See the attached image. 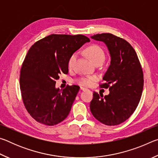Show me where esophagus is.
Here are the masks:
<instances>
[{"label":"esophagus","instance_id":"1","mask_svg":"<svg viewBox=\"0 0 158 158\" xmlns=\"http://www.w3.org/2000/svg\"><path fill=\"white\" fill-rule=\"evenodd\" d=\"M80 90H83V91H84V90H86L88 89H86V88H84V87L81 86V87H80Z\"/></svg>","mask_w":158,"mask_h":158}]
</instances>
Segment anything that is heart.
Instances as JSON below:
<instances>
[{
    "label": "heart",
    "mask_w": 158,
    "mask_h": 158,
    "mask_svg": "<svg viewBox=\"0 0 158 158\" xmlns=\"http://www.w3.org/2000/svg\"><path fill=\"white\" fill-rule=\"evenodd\" d=\"M85 53L89 56V58L91 59L93 63H96L98 61H103L105 58V53L104 52L103 49L98 45L93 44L88 47L85 49ZM77 55L76 53H74L72 54L68 60V67L69 68H72L74 66L75 61L77 60ZM96 80V77L93 76L90 77H82L77 80V83L81 85L85 86H90L91 85L93 82Z\"/></svg>",
    "instance_id": "obj_1"
}]
</instances>
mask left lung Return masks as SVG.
Returning a JSON list of instances; mask_svg holds the SVG:
<instances>
[{
  "mask_svg": "<svg viewBox=\"0 0 158 158\" xmlns=\"http://www.w3.org/2000/svg\"><path fill=\"white\" fill-rule=\"evenodd\" d=\"M105 42L111 56V63L103 77L101 88L109 94L93 92L90 109L98 121L106 125H117L131 116L139 102L143 88V74L137 53L129 42L111 33L91 37Z\"/></svg>",
  "mask_w": 158,
  "mask_h": 158,
  "instance_id": "obj_1",
  "label": "left lung"
}]
</instances>
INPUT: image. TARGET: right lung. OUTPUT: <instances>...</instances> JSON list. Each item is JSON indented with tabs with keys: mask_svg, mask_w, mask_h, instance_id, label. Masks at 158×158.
I'll list each match as a JSON object with an SVG mask.
<instances>
[{
	"mask_svg": "<svg viewBox=\"0 0 158 158\" xmlns=\"http://www.w3.org/2000/svg\"><path fill=\"white\" fill-rule=\"evenodd\" d=\"M90 40L83 35L52 34L36 42L20 71V89L26 110L37 122L52 126L68 116L79 86L56 89L55 80L68 74L69 56Z\"/></svg>",
	"mask_w": 158,
	"mask_h": 158,
	"instance_id": "add662e5",
	"label": "right lung"
}]
</instances>
